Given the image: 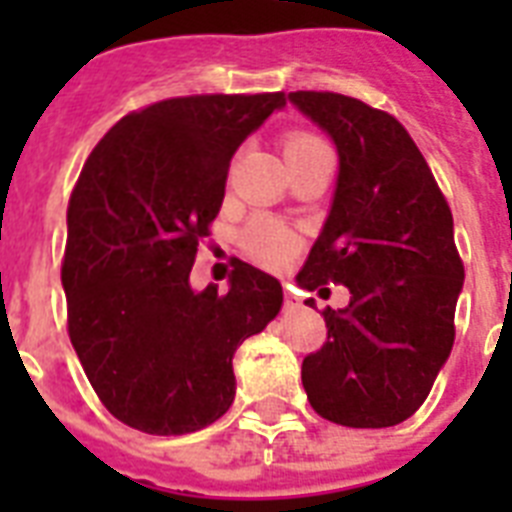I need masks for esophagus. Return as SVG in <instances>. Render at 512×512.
I'll list each match as a JSON object with an SVG mask.
<instances>
[{"label":"esophagus","instance_id":"esophagus-1","mask_svg":"<svg viewBox=\"0 0 512 512\" xmlns=\"http://www.w3.org/2000/svg\"><path fill=\"white\" fill-rule=\"evenodd\" d=\"M284 308H287V311H297V308H300V300H297L295 295H292V292H284Z\"/></svg>","mask_w":512,"mask_h":512}]
</instances>
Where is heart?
<instances>
[{"label":"heart","mask_w":512,"mask_h":512,"mask_svg":"<svg viewBox=\"0 0 512 512\" xmlns=\"http://www.w3.org/2000/svg\"><path fill=\"white\" fill-rule=\"evenodd\" d=\"M327 143L313 135V132L295 130L289 132L284 138V156H287L289 164H297L305 156H311L313 151H319ZM241 247L247 252L257 265L263 268H271V271H284L303 249V236L300 231H295L292 225L281 223L276 217L260 215L255 217L252 223L244 228L241 233Z\"/></svg>","instance_id":"1"}]
</instances>
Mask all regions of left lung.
Returning a JSON list of instances; mask_svg holds the SVG:
<instances>
[{
    "instance_id": "8db88e82",
    "label": "left lung",
    "mask_w": 512,
    "mask_h": 512,
    "mask_svg": "<svg viewBox=\"0 0 512 512\" xmlns=\"http://www.w3.org/2000/svg\"><path fill=\"white\" fill-rule=\"evenodd\" d=\"M289 100L340 154L332 212L297 281L350 289L345 311L324 308L327 342L303 358V388L324 420L390 428L420 409L452 353L465 281L452 209L396 116L340 92Z\"/></svg>"
}]
</instances>
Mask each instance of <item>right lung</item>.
I'll return each mask as SVG.
<instances>
[{
	"label": "right lung",
	"instance_id": "add662e5",
	"mask_svg": "<svg viewBox=\"0 0 512 512\" xmlns=\"http://www.w3.org/2000/svg\"><path fill=\"white\" fill-rule=\"evenodd\" d=\"M284 92L185 95L132 111L87 156L60 281L68 337L116 420L183 436L233 404V353L281 308V284L236 263L231 287L193 292L196 249L223 207L231 156Z\"/></svg>",
	"mask_w": 512,
	"mask_h": 512
}]
</instances>
